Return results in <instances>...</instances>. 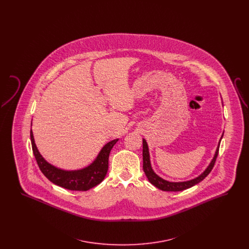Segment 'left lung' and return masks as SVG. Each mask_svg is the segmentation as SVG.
Segmentation results:
<instances>
[{
	"instance_id": "8db88e82",
	"label": "left lung",
	"mask_w": 249,
	"mask_h": 249,
	"mask_svg": "<svg viewBox=\"0 0 249 249\" xmlns=\"http://www.w3.org/2000/svg\"><path fill=\"white\" fill-rule=\"evenodd\" d=\"M221 139H222V137H221ZM219 143H220V141H219ZM218 150H219V145L216 148L215 154H214L213 160L211 161L210 165L207 167V169L201 174V176H199L198 178H194L192 180H190V181H187V182L175 183V182L166 181L155 174L154 171L151 168V164H150L147 143L143 139L142 140V170H143L146 178L149 180V182L160 190H163V191H181V190H187V189H190L191 187H193L194 185L200 183L210 174V172L212 171L213 165L215 163V160H216V158L218 155Z\"/></svg>"
}]
</instances>
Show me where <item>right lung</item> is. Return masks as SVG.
I'll return each mask as SVG.
<instances>
[{
  "label": "right lung",
  "instance_id": "right-lung-1",
  "mask_svg": "<svg viewBox=\"0 0 249 249\" xmlns=\"http://www.w3.org/2000/svg\"><path fill=\"white\" fill-rule=\"evenodd\" d=\"M31 141L36 162L44 176L53 184L69 190L86 191L100 184L107 176L108 159L112 147L119 139L107 142L92 164L78 171H63L47 162L36 148L34 134L31 130Z\"/></svg>",
  "mask_w": 249,
  "mask_h": 249
}]
</instances>
